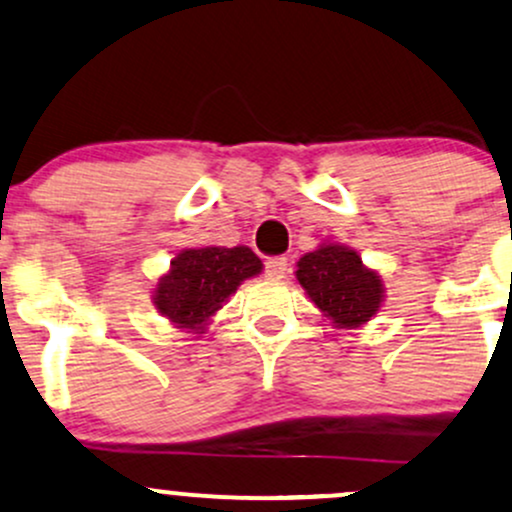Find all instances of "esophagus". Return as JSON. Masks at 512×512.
<instances>
[{"label":"esophagus","instance_id":"esophagus-1","mask_svg":"<svg viewBox=\"0 0 512 512\" xmlns=\"http://www.w3.org/2000/svg\"><path fill=\"white\" fill-rule=\"evenodd\" d=\"M287 273V258L275 256L266 261V278L268 280H283Z\"/></svg>","mask_w":512,"mask_h":512}]
</instances>
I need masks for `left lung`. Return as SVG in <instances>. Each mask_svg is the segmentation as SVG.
<instances>
[{"label":"left lung","mask_w":512,"mask_h":512,"mask_svg":"<svg viewBox=\"0 0 512 512\" xmlns=\"http://www.w3.org/2000/svg\"><path fill=\"white\" fill-rule=\"evenodd\" d=\"M295 275L324 317L341 329H358L380 312L382 278L348 246L324 244L304 254Z\"/></svg>","instance_id":"obj_1"}]
</instances>
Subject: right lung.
<instances>
[{"label": "right lung", "mask_w": 512, "mask_h": 512, "mask_svg": "<svg viewBox=\"0 0 512 512\" xmlns=\"http://www.w3.org/2000/svg\"><path fill=\"white\" fill-rule=\"evenodd\" d=\"M263 263L249 246L186 249L159 278L154 307L179 329L203 333L205 324L246 278L261 273Z\"/></svg>", "instance_id": "right-lung-1"}]
</instances>
